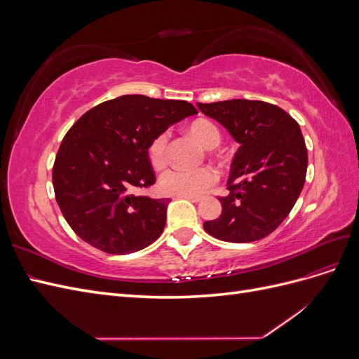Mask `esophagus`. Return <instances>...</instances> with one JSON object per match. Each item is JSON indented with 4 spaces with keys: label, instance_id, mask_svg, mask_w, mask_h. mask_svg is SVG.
<instances>
[{
    "label": "esophagus",
    "instance_id": "1",
    "mask_svg": "<svg viewBox=\"0 0 359 359\" xmlns=\"http://www.w3.org/2000/svg\"><path fill=\"white\" fill-rule=\"evenodd\" d=\"M180 198H182V199H189V201H191V202H201V201H202V198H201V196H180Z\"/></svg>",
    "mask_w": 359,
    "mask_h": 359
}]
</instances>
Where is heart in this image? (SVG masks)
Masks as SVG:
<instances>
[{
  "label": "heart",
  "instance_id": "b5f03b06",
  "mask_svg": "<svg viewBox=\"0 0 359 359\" xmlns=\"http://www.w3.org/2000/svg\"><path fill=\"white\" fill-rule=\"evenodd\" d=\"M190 135L205 148L219 147L222 135L208 119H196L189 127ZM169 133L161 132L149 142L148 158L154 169H161L168 163ZM217 181V172L212 168L203 166L198 169L170 168L158 180V190L169 196H199Z\"/></svg>",
  "mask_w": 359,
  "mask_h": 359
}]
</instances>
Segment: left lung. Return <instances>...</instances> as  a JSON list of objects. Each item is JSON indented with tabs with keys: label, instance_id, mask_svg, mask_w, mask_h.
<instances>
[{
	"label": "left lung",
	"instance_id": "1",
	"mask_svg": "<svg viewBox=\"0 0 359 359\" xmlns=\"http://www.w3.org/2000/svg\"><path fill=\"white\" fill-rule=\"evenodd\" d=\"M240 144L222 196L219 219L205 222L206 233L227 243H253L283 223L306 182L307 148L298 123L281 107L233 99L198 103Z\"/></svg>",
	"mask_w": 359,
	"mask_h": 359
}]
</instances>
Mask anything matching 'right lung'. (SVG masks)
Masks as SVG:
<instances>
[{
    "label": "right lung",
    "mask_w": 359,
    "mask_h": 359,
    "mask_svg": "<svg viewBox=\"0 0 359 359\" xmlns=\"http://www.w3.org/2000/svg\"><path fill=\"white\" fill-rule=\"evenodd\" d=\"M198 114L184 100L121 95L85 112L64 136L52 169L60 210L74 233L109 255L153 244L170 199L137 190L156 182L148 147L158 133Z\"/></svg>",
    "instance_id": "1"
}]
</instances>
